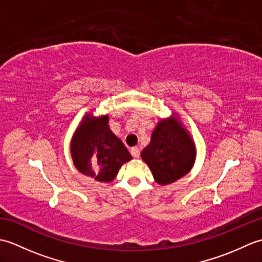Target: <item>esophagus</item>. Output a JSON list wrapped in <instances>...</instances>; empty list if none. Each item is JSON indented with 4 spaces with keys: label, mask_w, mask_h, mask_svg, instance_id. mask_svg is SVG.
Here are the masks:
<instances>
[{
    "label": "esophagus",
    "mask_w": 262,
    "mask_h": 262,
    "mask_svg": "<svg viewBox=\"0 0 262 262\" xmlns=\"http://www.w3.org/2000/svg\"><path fill=\"white\" fill-rule=\"evenodd\" d=\"M130 154H132V157L133 158H140V154H141V152H140V148L138 147H132L130 148Z\"/></svg>",
    "instance_id": "esophagus-1"
}]
</instances>
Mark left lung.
I'll list each match as a JSON object with an SVG mask.
<instances>
[{"instance_id":"obj_1","label":"left lung","mask_w":262,"mask_h":262,"mask_svg":"<svg viewBox=\"0 0 262 262\" xmlns=\"http://www.w3.org/2000/svg\"><path fill=\"white\" fill-rule=\"evenodd\" d=\"M142 159L149 166L157 182L169 185L191 169L194 145L177 120H161L152 133L151 143L143 149Z\"/></svg>"}]
</instances>
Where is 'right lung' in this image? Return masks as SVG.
Returning a JSON list of instances; mask_svg holds the SVG:
<instances>
[{"label":"right lung","mask_w":262,"mask_h":262,"mask_svg":"<svg viewBox=\"0 0 262 262\" xmlns=\"http://www.w3.org/2000/svg\"><path fill=\"white\" fill-rule=\"evenodd\" d=\"M108 122V116H85L71 144L76 169L101 182L114 180L120 166L132 160L124 144L110 130Z\"/></svg>","instance_id":"1"}]
</instances>
